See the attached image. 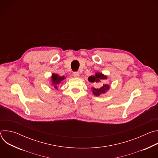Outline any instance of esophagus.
Returning a JSON list of instances; mask_svg holds the SVG:
<instances>
[{
  "label": "esophagus",
  "mask_w": 158,
  "mask_h": 158,
  "mask_svg": "<svg viewBox=\"0 0 158 158\" xmlns=\"http://www.w3.org/2000/svg\"><path fill=\"white\" fill-rule=\"evenodd\" d=\"M79 76H80V74H79V73H78V72H74L73 73V76L74 77H79Z\"/></svg>",
  "instance_id": "esophagus-1"
}]
</instances>
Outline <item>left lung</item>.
<instances>
[{
    "instance_id": "left-lung-1",
    "label": "left lung",
    "mask_w": 158,
    "mask_h": 158,
    "mask_svg": "<svg viewBox=\"0 0 158 158\" xmlns=\"http://www.w3.org/2000/svg\"><path fill=\"white\" fill-rule=\"evenodd\" d=\"M107 76L101 73H96L94 76H91L89 77L88 81L92 83H98L101 82L102 80L107 79ZM110 88V85L108 84H103V85L100 88H96L94 87H91V91H93V94L96 96H99L102 94L106 93Z\"/></svg>"
}]
</instances>
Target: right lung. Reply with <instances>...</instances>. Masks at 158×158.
<instances>
[{
  "label": "right lung",
  "mask_w": 158,
  "mask_h": 158,
  "mask_svg": "<svg viewBox=\"0 0 158 158\" xmlns=\"http://www.w3.org/2000/svg\"><path fill=\"white\" fill-rule=\"evenodd\" d=\"M65 78V76H60L57 74H52L51 76V85L57 89L59 85L64 82Z\"/></svg>",
  "instance_id": "right-lung-1"
}]
</instances>
